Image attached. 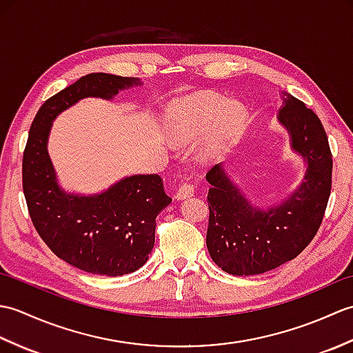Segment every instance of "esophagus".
Here are the masks:
<instances>
[{"instance_id": "obj_1", "label": "esophagus", "mask_w": 353, "mask_h": 353, "mask_svg": "<svg viewBox=\"0 0 353 353\" xmlns=\"http://www.w3.org/2000/svg\"><path fill=\"white\" fill-rule=\"evenodd\" d=\"M194 196V186L190 182H185L181 186H179V190L176 192V199L177 200H185L188 197Z\"/></svg>"}]
</instances>
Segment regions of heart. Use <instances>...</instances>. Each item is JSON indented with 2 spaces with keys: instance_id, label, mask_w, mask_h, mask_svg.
Returning a JSON list of instances; mask_svg holds the SVG:
<instances>
[{
  "instance_id": "1",
  "label": "heart",
  "mask_w": 353,
  "mask_h": 353,
  "mask_svg": "<svg viewBox=\"0 0 353 353\" xmlns=\"http://www.w3.org/2000/svg\"><path fill=\"white\" fill-rule=\"evenodd\" d=\"M247 123V112L236 101L214 92H199L177 100L165 114V130L170 142L191 145L205 134L199 159L215 161L230 147Z\"/></svg>"
}]
</instances>
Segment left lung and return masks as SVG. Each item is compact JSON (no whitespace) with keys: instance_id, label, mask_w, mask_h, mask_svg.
Instances as JSON below:
<instances>
[{"instance_id":"obj_1","label":"left lung","mask_w":353,"mask_h":353,"mask_svg":"<svg viewBox=\"0 0 353 353\" xmlns=\"http://www.w3.org/2000/svg\"><path fill=\"white\" fill-rule=\"evenodd\" d=\"M281 99L277 123L305 163L296 188L272 205H258L223 162L206 174V245L215 264L234 276L261 274L294 259L317 234L331 194L332 154L323 125L296 97L282 91Z\"/></svg>"}]
</instances>
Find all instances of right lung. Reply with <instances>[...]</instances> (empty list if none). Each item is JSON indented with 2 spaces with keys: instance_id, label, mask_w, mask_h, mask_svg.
Segmentation results:
<instances>
[{
  "instance_id": "1",
  "label": "right lung",
  "mask_w": 353,
  "mask_h": 353,
  "mask_svg": "<svg viewBox=\"0 0 353 353\" xmlns=\"http://www.w3.org/2000/svg\"><path fill=\"white\" fill-rule=\"evenodd\" d=\"M137 77L94 72L45 101L30 127L22 188L37 234L59 258L83 272L123 276L139 270L154 245L156 216L171 203L157 174L119 179L95 194L66 191L48 153L52 121L80 100H114Z\"/></svg>"
}]
</instances>
